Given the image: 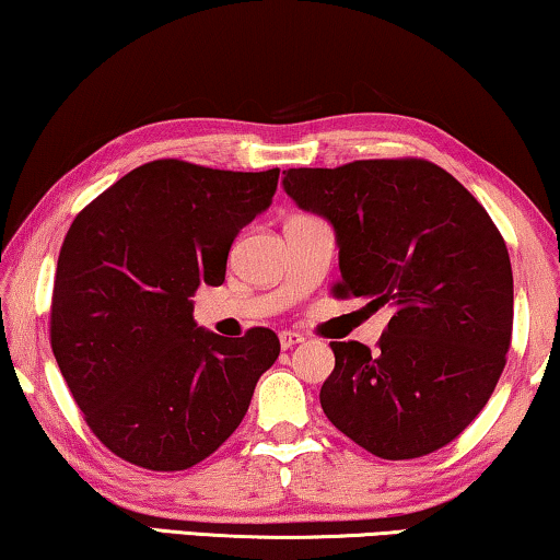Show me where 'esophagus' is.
Listing matches in <instances>:
<instances>
[{"label":"esophagus","instance_id":"esophagus-1","mask_svg":"<svg viewBox=\"0 0 560 560\" xmlns=\"http://www.w3.org/2000/svg\"><path fill=\"white\" fill-rule=\"evenodd\" d=\"M279 341H281V349H291V347H296L299 341H304V337L296 331H281Z\"/></svg>","mask_w":560,"mask_h":560}]
</instances>
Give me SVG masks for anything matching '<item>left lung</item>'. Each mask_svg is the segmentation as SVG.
Wrapping results in <instances>:
<instances>
[{
  "instance_id": "8db88e82",
  "label": "left lung",
  "mask_w": 560,
  "mask_h": 560,
  "mask_svg": "<svg viewBox=\"0 0 560 560\" xmlns=\"http://www.w3.org/2000/svg\"><path fill=\"white\" fill-rule=\"evenodd\" d=\"M283 190L337 231L331 294L392 308L377 352L331 341L324 415L385 460L445 447L488 405L513 339V269L493 219L424 158L289 168Z\"/></svg>"
}]
</instances>
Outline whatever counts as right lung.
Listing matches in <instances>:
<instances>
[{"label": "right lung", "instance_id": "1", "mask_svg": "<svg viewBox=\"0 0 560 560\" xmlns=\"http://www.w3.org/2000/svg\"><path fill=\"white\" fill-rule=\"evenodd\" d=\"M279 168L215 171L161 158L74 215L57 258L49 345L93 435L145 470L213 455L277 362L279 337L198 329L200 283L221 287L236 233L269 208Z\"/></svg>", "mask_w": 560, "mask_h": 560}]
</instances>
